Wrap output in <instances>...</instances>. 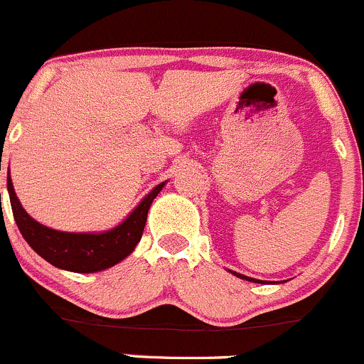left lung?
<instances>
[{
    "label": "left lung",
    "mask_w": 364,
    "mask_h": 364,
    "mask_svg": "<svg viewBox=\"0 0 364 364\" xmlns=\"http://www.w3.org/2000/svg\"><path fill=\"white\" fill-rule=\"evenodd\" d=\"M230 273H232V274H236L237 278H243V280H248V282H259V280H255V278L245 277V274H241V273H236V271H230Z\"/></svg>",
    "instance_id": "obj_1"
}]
</instances>
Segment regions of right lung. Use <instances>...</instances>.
Instances as JSON below:
<instances>
[{"label": "right lung", "mask_w": 364, "mask_h": 364, "mask_svg": "<svg viewBox=\"0 0 364 364\" xmlns=\"http://www.w3.org/2000/svg\"><path fill=\"white\" fill-rule=\"evenodd\" d=\"M164 186L165 183L156 185L141 200V204L119 225L111 230H105V232H63V230L42 225L35 218H31L17 199L10 172L6 178L14 218H16L17 227L29 247L53 266L73 271V273L104 271L130 255L142 237L149 205Z\"/></svg>", "instance_id": "obj_1"}]
</instances>
